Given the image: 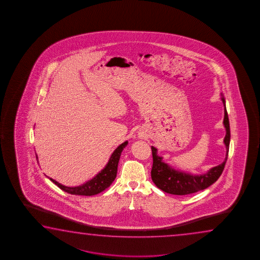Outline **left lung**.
I'll return each mask as SVG.
<instances>
[{"mask_svg": "<svg viewBox=\"0 0 260 260\" xmlns=\"http://www.w3.org/2000/svg\"><path fill=\"white\" fill-rule=\"evenodd\" d=\"M221 100L224 104V123L225 128V137L224 138V144L226 148L225 158L224 162L216 166L215 168L209 169L207 173L202 175H193L184 171H178L172 168L168 164L165 163L163 157L157 154V149L151 146L152 154H153V168L151 170V177L154 185L159 189L163 190L164 192L177 196L193 194L200 190H204L214 184L221 176L224 170V165L228 160L229 155V143H230V127L226 108H225V100L224 97H221Z\"/></svg>", "mask_w": 260, "mask_h": 260, "instance_id": "8db88e82", "label": "left lung"}]
</instances>
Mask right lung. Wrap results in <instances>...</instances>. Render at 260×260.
Returning <instances> with one entry per match:
<instances>
[{
	"mask_svg": "<svg viewBox=\"0 0 260 260\" xmlns=\"http://www.w3.org/2000/svg\"><path fill=\"white\" fill-rule=\"evenodd\" d=\"M128 142H123V144L119 145L118 147L111 154L110 158L108 163L106 164L105 168L99 172L96 176L92 178L91 180L87 181L83 185H78V186H66L57 181L53 180L50 178V180L57 185L59 188H61L62 191L67 192L68 194H78V196H93V194H99L102 191L106 190L107 187L110 186L111 184L114 182L117 174V167H118L119 159L120 155L123 151V148L127 145ZM36 158L37 154H36Z\"/></svg>",
	"mask_w": 260,
	"mask_h": 260,
	"instance_id": "obj_1",
	"label": "right lung"
}]
</instances>
